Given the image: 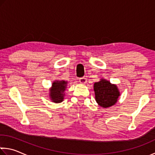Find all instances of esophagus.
I'll use <instances>...</instances> for the list:
<instances>
[{
  "mask_svg": "<svg viewBox=\"0 0 155 155\" xmlns=\"http://www.w3.org/2000/svg\"><path fill=\"white\" fill-rule=\"evenodd\" d=\"M79 82L81 84H85L87 83V78L85 77H81L79 78Z\"/></svg>",
  "mask_w": 155,
  "mask_h": 155,
  "instance_id": "34e87169",
  "label": "esophagus"
}]
</instances>
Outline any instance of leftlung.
Returning a JSON list of instances; mask_svg holds the SVG:
<instances>
[{
	"label": "left lung",
	"mask_w": 155,
	"mask_h": 155,
	"mask_svg": "<svg viewBox=\"0 0 155 155\" xmlns=\"http://www.w3.org/2000/svg\"><path fill=\"white\" fill-rule=\"evenodd\" d=\"M95 99L97 104L103 107L112 106L120 96L117 85L111 84L108 81L101 79L94 85Z\"/></svg>",
	"instance_id": "obj_1"
}]
</instances>
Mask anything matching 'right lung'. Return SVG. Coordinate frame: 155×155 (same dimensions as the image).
<instances>
[{"instance_id": "right-lung-1", "label": "right lung", "mask_w": 155, "mask_h": 155, "mask_svg": "<svg viewBox=\"0 0 155 155\" xmlns=\"http://www.w3.org/2000/svg\"><path fill=\"white\" fill-rule=\"evenodd\" d=\"M67 83L65 81H56L52 83V88L50 90V95L53 102L60 103L63 101Z\"/></svg>"}]
</instances>
